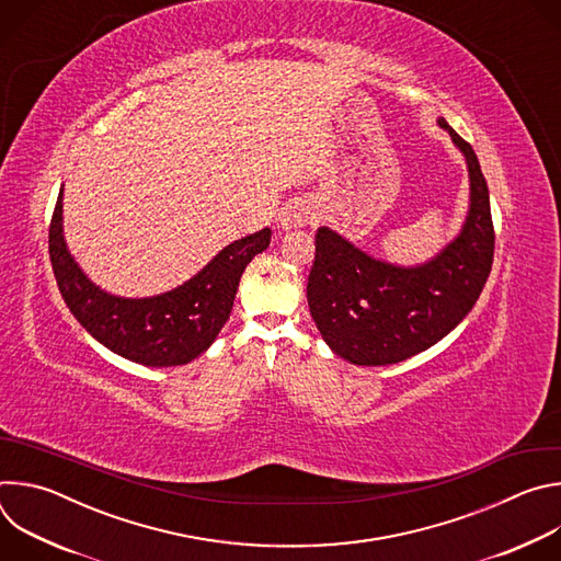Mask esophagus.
<instances>
[{
	"instance_id": "1",
	"label": "esophagus",
	"mask_w": 561,
	"mask_h": 561,
	"mask_svg": "<svg viewBox=\"0 0 561 561\" xmlns=\"http://www.w3.org/2000/svg\"><path fill=\"white\" fill-rule=\"evenodd\" d=\"M277 221H279L282 230H297V228H304V226H308L312 221V213H310V208L304 202L295 199V202H288L282 208Z\"/></svg>"
}]
</instances>
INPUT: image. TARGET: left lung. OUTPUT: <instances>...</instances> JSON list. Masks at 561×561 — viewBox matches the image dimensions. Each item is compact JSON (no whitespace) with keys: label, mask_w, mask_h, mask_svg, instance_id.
Listing matches in <instances>:
<instances>
[{"label":"left lung","mask_w":561,"mask_h":561,"mask_svg":"<svg viewBox=\"0 0 561 561\" xmlns=\"http://www.w3.org/2000/svg\"><path fill=\"white\" fill-rule=\"evenodd\" d=\"M437 124L466 157L470 204L459 234L420 266H394L322 226L314 234L308 308L331 351L357 366L404 362L444 340L472 310L495 251L489 186L477 154L444 117Z\"/></svg>","instance_id":"left-lung-1"}]
</instances>
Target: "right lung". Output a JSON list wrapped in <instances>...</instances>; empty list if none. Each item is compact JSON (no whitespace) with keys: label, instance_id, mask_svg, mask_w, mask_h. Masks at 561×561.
<instances>
[{"label":"right lung","instance_id":"1","mask_svg":"<svg viewBox=\"0 0 561 561\" xmlns=\"http://www.w3.org/2000/svg\"><path fill=\"white\" fill-rule=\"evenodd\" d=\"M61 199L64 188L50 219L48 253L68 310L108 351L152 368L188 364L215 342L232 310L239 277L271 244V228H262L228 244L195 277L169 293L117 297L95 286L68 253Z\"/></svg>","mask_w":561,"mask_h":561}]
</instances>
